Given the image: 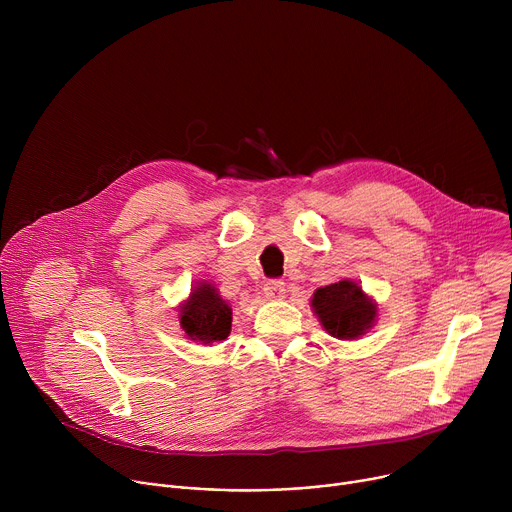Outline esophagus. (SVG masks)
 Returning <instances> with one entry per match:
<instances>
[{
  "mask_svg": "<svg viewBox=\"0 0 512 512\" xmlns=\"http://www.w3.org/2000/svg\"><path fill=\"white\" fill-rule=\"evenodd\" d=\"M263 291H265V298L267 300H273V302L283 300L285 298V283L281 279H269L265 283Z\"/></svg>",
  "mask_w": 512,
  "mask_h": 512,
  "instance_id": "34e87169",
  "label": "esophagus"
}]
</instances>
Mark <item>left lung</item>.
Segmentation results:
<instances>
[{
  "instance_id": "8db88e82",
  "label": "left lung",
  "mask_w": 512,
  "mask_h": 512,
  "mask_svg": "<svg viewBox=\"0 0 512 512\" xmlns=\"http://www.w3.org/2000/svg\"><path fill=\"white\" fill-rule=\"evenodd\" d=\"M312 308L324 330L338 340H354L367 334L377 320V304L352 279L316 289Z\"/></svg>"
}]
</instances>
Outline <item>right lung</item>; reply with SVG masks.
<instances>
[{
  "label": "right lung",
  "mask_w": 512,
  "mask_h": 512,
  "mask_svg": "<svg viewBox=\"0 0 512 512\" xmlns=\"http://www.w3.org/2000/svg\"><path fill=\"white\" fill-rule=\"evenodd\" d=\"M233 310L212 283L200 281L180 306V326L190 340L212 344L231 334Z\"/></svg>",
  "instance_id": "1"
}]
</instances>
